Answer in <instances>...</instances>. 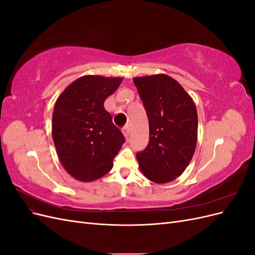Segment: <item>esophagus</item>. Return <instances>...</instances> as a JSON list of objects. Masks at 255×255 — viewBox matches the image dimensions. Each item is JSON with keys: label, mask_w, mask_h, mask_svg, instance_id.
<instances>
[{"label": "esophagus", "mask_w": 255, "mask_h": 255, "mask_svg": "<svg viewBox=\"0 0 255 255\" xmlns=\"http://www.w3.org/2000/svg\"><path fill=\"white\" fill-rule=\"evenodd\" d=\"M122 133H123V135H125V137L127 138H128V136H129V128H128V127H125L122 128Z\"/></svg>", "instance_id": "obj_1"}]
</instances>
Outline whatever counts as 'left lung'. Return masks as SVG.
<instances>
[{
  "label": "left lung",
  "mask_w": 255,
  "mask_h": 255,
  "mask_svg": "<svg viewBox=\"0 0 255 255\" xmlns=\"http://www.w3.org/2000/svg\"><path fill=\"white\" fill-rule=\"evenodd\" d=\"M149 119L150 140L136 158L146 179L165 184L180 176L194 156L198 137L196 104L171 76L133 79Z\"/></svg>",
  "instance_id": "obj_1"
}]
</instances>
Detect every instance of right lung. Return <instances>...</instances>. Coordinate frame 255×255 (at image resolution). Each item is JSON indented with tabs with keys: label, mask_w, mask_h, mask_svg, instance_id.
I'll list each match as a JSON object with an SVG mask.
<instances>
[{
	"label": "right lung",
	"mask_w": 255,
	"mask_h": 255,
	"mask_svg": "<svg viewBox=\"0 0 255 255\" xmlns=\"http://www.w3.org/2000/svg\"><path fill=\"white\" fill-rule=\"evenodd\" d=\"M123 78L84 75L61 92L54 106L52 135L61 165L75 180L94 182L110 172L126 141L104 109Z\"/></svg>",
	"instance_id": "1"
}]
</instances>
